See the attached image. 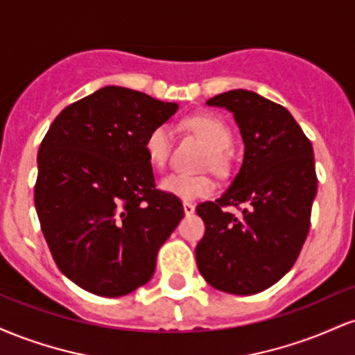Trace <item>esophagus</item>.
<instances>
[{"label": "esophagus", "instance_id": "esophagus-1", "mask_svg": "<svg viewBox=\"0 0 355 355\" xmlns=\"http://www.w3.org/2000/svg\"><path fill=\"white\" fill-rule=\"evenodd\" d=\"M183 211H185V215H191L195 211V205L190 202H183Z\"/></svg>", "mask_w": 355, "mask_h": 355}]
</instances>
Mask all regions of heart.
Masks as SVG:
<instances>
[{
	"instance_id": "1",
	"label": "heart",
	"mask_w": 355,
	"mask_h": 355,
	"mask_svg": "<svg viewBox=\"0 0 355 355\" xmlns=\"http://www.w3.org/2000/svg\"><path fill=\"white\" fill-rule=\"evenodd\" d=\"M185 126L197 133L210 146L211 155L209 164L217 170L227 165L225 153L232 145V132L225 121L214 115H191L185 118ZM173 146V128L166 121L153 125L146 133L144 148L150 165L155 170H164ZM160 189L180 200H197L210 197L215 191V182L207 175H189L173 172L160 182Z\"/></svg>"
}]
</instances>
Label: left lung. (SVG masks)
Wrapping results in <instances>:
<instances>
[{
  "label": "left lung",
  "instance_id": "left-lung-1",
  "mask_svg": "<svg viewBox=\"0 0 355 355\" xmlns=\"http://www.w3.org/2000/svg\"><path fill=\"white\" fill-rule=\"evenodd\" d=\"M207 103L234 113L245 153L229 190L198 203L205 235L197 266L211 287L252 295L291 270L307 239L317 193L312 144L287 108L254 92L232 89ZM242 202V218L226 211Z\"/></svg>",
  "mask_w": 355,
  "mask_h": 355
}]
</instances>
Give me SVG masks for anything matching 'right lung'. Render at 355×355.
Returning a JSON list of instances; mask_svg holds the SVG:
<instances>
[{"label": "right lung", "instance_id": "right-lung-1", "mask_svg": "<svg viewBox=\"0 0 355 355\" xmlns=\"http://www.w3.org/2000/svg\"><path fill=\"white\" fill-rule=\"evenodd\" d=\"M177 103L105 87L61 110L38 150L35 207L56 266L71 282L120 297L152 279L157 254L183 218L155 187L144 141Z\"/></svg>", "mask_w": 355, "mask_h": 355}]
</instances>
